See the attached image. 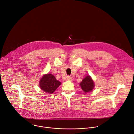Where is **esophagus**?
<instances>
[{
	"instance_id": "34e87169",
	"label": "esophagus",
	"mask_w": 134,
	"mask_h": 134,
	"mask_svg": "<svg viewBox=\"0 0 134 134\" xmlns=\"http://www.w3.org/2000/svg\"><path fill=\"white\" fill-rule=\"evenodd\" d=\"M67 80L68 81H72V77H70V76H68V77H67Z\"/></svg>"
}]
</instances>
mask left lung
<instances>
[{
  "label": "left lung",
  "mask_w": 134,
  "mask_h": 134,
  "mask_svg": "<svg viewBox=\"0 0 134 134\" xmlns=\"http://www.w3.org/2000/svg\"><path fill=\"white\" fill-rule=\"evenodd\" d=\"M82 90L86 93L91 92L94 87V83L90 76H86L80 83Z\"/></svg>",
  "instance_id": "obj_1"
}]
</instances>
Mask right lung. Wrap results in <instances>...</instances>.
I'll return each instance as SVG.
<instances>
[{
    "label": "right lung",
    "instance_id": "1",
    "mask_svg": "<svg viewBox=\"0 0 134 134\" xmlns=\"http://www.w3.org/2000/svg\"><path fill=\"white\" fill-rule=\"evenodd\" d=\"M60 85L61 82L56 80L55 76L50 74L43 75L39 82L41 90L48 94L53 93Z\"/></svg>",
    "mask_w": 134,
    "mask_h": 134
}]
</instances>
